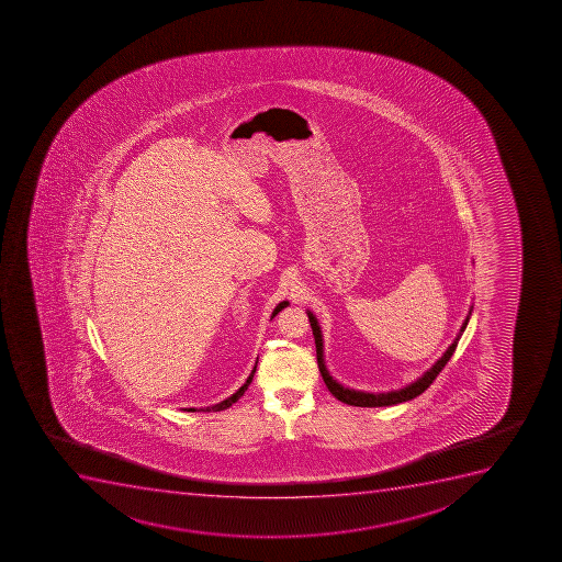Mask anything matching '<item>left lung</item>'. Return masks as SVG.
Here are the masks:
<instances>
[{
	"mask_svg": "<svg viewBox=\"0 0 562 562\" xmlns=\"http://www.w3.org/2000/svg\"><path fill=\"white\" fill-rule=\"evenodd\" d=\"M306 313L307 318H310V324H312L315 346H317L318 370H321V375H323L324 383L328 386L329 392H331L337 400L346 403V405L368 406V408H373V406H392L405 403V401H412L414 397H417V395H422L423 392L432 384L434 379L438 378V373L443 370L445 364L450 361V357L454 353L458 340L461 339V335L465 331L469 318H471V313H473V306L469 307L465 321L461 324L460 331L456 334L454 340L450 342L449 348L443 351V356L439 357L438 361L434 362L432 367L425 370V372H423L419 378L414 379L412 383L405 384L403 389L389 390V392H364V390L350 389V386H345V384L339 383V381L329 373L328 368H326V359H324V337L321 324H318L317 317L313 315V312L306 310Z\"/></svg>",
	"mask_w": 562,
	"mask_h": 562,
	"instance_id": "1",
	"label": "left lung"
}]
</instances>
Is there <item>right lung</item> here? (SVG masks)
<instances>
[{"instance_id": "add662e5", "label": "right lung", "mask_w": 562, "mask_h": 562, "mask_svg": "<svg viewBox=\"0 0 562 562\" xmlns=\"http://www.w3.org/2000/svg\"><path fill=\"white\" fill-rule=\"evenodd\" d=\"M288 306H290V301L280 302V304H278V306L274 307V310H272L271 321L272 318L277 317L278 313L282 312V310H284V307ZM256 364H258V359H256L255 367H252V370H250L249 378H247V381H245V383L241 384V386H239V389L236 390V392H234V394L231 395V397H227V400L220 401V403H216V405L206 406V408H200V411L220 412L225 411V408H228V406H233L234 403H236V401H238L239 397H241V395L245 394V390L249 389L250 381H252V378H255ZM183 411L195 412V408H183Z\"/></svg>"}]
</instances>
